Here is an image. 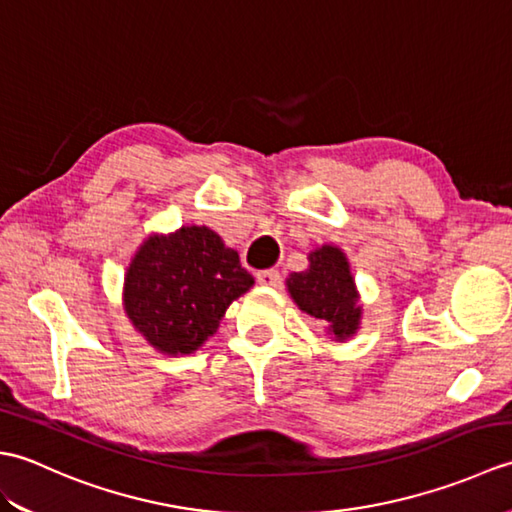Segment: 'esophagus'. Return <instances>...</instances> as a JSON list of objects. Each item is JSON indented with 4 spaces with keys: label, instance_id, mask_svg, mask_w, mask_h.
Masks as SVG:
<instances>
[{
    "label": "esophagus",
    "instance_id": "1",
    "mask_svg": "<svg viewBox=\"0 0 512 512\" xmlns=\"http://www.w3.org/2000/svg\"><path fill=\"white\" fill-rule=\"evenodd\" d=\"M257 281H259V284H262V286L275 288V286L281 284V275H279V270H275V268L259 270V273H257Z\"/></svg>",
    "mask_w": 512,
    "mask_h": 512
}]
</instances>
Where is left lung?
<instances>
[{"label": "left lung", "mask_w": 512, "mask_h": 512, "mask_svg": "<svg viewBox=\"0 0 512 512\" xmlns=\"http://www.w3.org/2000/svg\"><path fill=\"white\" fill-rule=\"evenodd\" d=\"M310 266L286 279L299 310L325 325L334 341H345L361 325V306L350 262L341 248L323 244L308 255Z\"/></svg>", "instance_id": "8db88e82"}]
</instances>
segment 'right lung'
I'll use <instances>...</instances> for the list:
<instances>
[{"label":"right lung","instance_id":"add662e5","mask_svg":"<svg viewBox=\"0 0 512 512\" xmlns=\"http://www.w3.org/2000/svg\"><path fill=\"white\" fill-rule=\"evenodd\" d=\"M255 279L209 226L149 235L125 273L123 301L134 328L158 352L191 354L220 328L226 308Z\"/></svg>","mask_w":512,"mask_h":512}]
</instances>
